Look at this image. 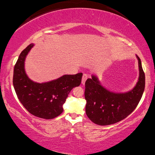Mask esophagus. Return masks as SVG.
I'll return each mask as SVG.
<instances>
[{
	"mask_svg": "<svg viewBox=\"0 0 155 155\" xmlns=\"http://www.w3.org/2000/svg\"><path fill=\"white\" fill-rule=\"evenodd\" d=\"M87 79V75L86 74H84V75H82V84H84Z\"/></svg>",
	"mask_w": 155,
	"mask_h": 155,
	"instance_id": "esophagus-1",
	"label": "esophagus"
}]
</instances>
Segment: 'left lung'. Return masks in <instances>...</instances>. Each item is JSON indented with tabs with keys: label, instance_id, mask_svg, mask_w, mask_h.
I'll return each mask as SVG.
<instances>
[{
	"label": "left lung",
	"instance_id": "1",
	"mask_svg": "<svg viewBox=\"0 0 155 155\" xmlns=\"http://www.w3.org/2000/svg\"><path fill=\"white\" fill-rule=\"evenodd\" d=\"M138 61L139 77L134 87L126 92H114L101 84L98 78L92 75L85 82L84 98L87 116L99 126H108L124 119L134 111L145 90V76Z\"/></svg>",
	"mask_w": 155,
	"mask_h": 155
}]
</instances>
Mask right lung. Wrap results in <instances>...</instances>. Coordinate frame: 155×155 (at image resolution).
Segmentation results:
<instances>
[{
  "instance_id": "right-lung-1",
  "label": "right lung",
  "mask_w": 155,
  "mask_h": 155,
  "mask_svg": "<svg viewBox=\"0 0 155 155\" xmlns=\"http://www.w3.org/2000/svg\"><path fill=\"white\" fill-rule=\"evenodd\" d=\"M34 45L29 44L19 56L12 82L19 100L29 113L39 118L52 119L63 111V104L73 88L81 83L82 73L64 75L42 83L34 82L25 68V59Z\"/></svg>"
}]
</instances>
